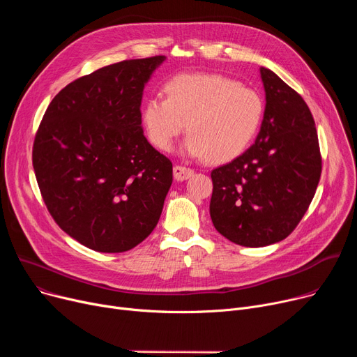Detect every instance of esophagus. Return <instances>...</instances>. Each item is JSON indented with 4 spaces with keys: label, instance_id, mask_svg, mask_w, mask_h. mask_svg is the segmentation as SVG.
I'll list each match as a JSON object with an SVG mask.
<instances>
[{
    "label": "esophagus",
    "instance_id": "obj_1",
    "mask_svg": "<svg viewBox=\"0 0 357 357\" xmlns=\"http://www.w3.org/2000/svg\"><path fill=\"white\" fill-rule=\"evenodd\" d=\"M194 175V171L192 169H190V167H185V166H179V165H176L175 167H174V176H175V179L176 181H186L188 178H191Z\"/></svg>",
    "mask_w": 357,
    "mask_h": 357
}]
</instances>
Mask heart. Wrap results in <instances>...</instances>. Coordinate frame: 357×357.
I'll return each mask as SVG.
<instances>
[{"label": "heart", "instance_id": "heart-1", "mask_svg": "<svg viewBox=\"0 0 357 357\" xmlns=\"http://www.w3.org/2000/svg\"><path fill=\"white\" fill-rule=\"evenodd\" d=\"M166 98H149L142 124L155 147L169 152L183 133L182 152L224 163L241 155L255 139L264 117L259 93L218 73H179L166 81Z\"/></svg>", "mask_w": 357, "mask_h": 357}]
</instances>
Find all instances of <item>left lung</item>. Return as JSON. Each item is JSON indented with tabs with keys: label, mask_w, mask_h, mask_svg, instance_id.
<instances>
[{
	"label": "left lung",
	"mask_w": 357,
	"mask_h": 357,
	"mask_svg": "<svg viewBox=\"0 0 357 357\" xmlns=\"http://www.w3.org/2000/svg\"><path fill=\"white\" fill-rule=\"evenodd\" d=\"M259 70L266 105L255 144L211 172L214 227L245 248L288 237L307 213L321 176L308 105L275 72L264 66Z\"/></svg>",
	"instance_id": "8db88e82"
}]
</instances>
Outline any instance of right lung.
Returning a JSON list of instances; mask_svg holds the SVG:
<instances>
[{"instance_id": "right-lung-1", "label": "right lung", "mask_w": 357, "mask_h": 357, "mask_svg": "<svg viewBox=\"0 0 357 357\" xmlns=\"http://www.w3.org/2000/svg\"><path fill=\"white\" fill-rule=\"evenodd\" d=\"M165 61H124L70 82L37 130L33 167L46 207L88 249L127 252L160 218L172 162L144 137L140 105Z\"/></svg>"}]
</instances>
